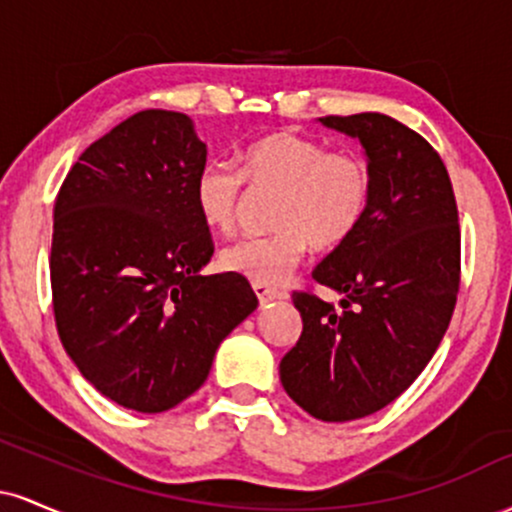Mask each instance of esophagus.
<instances>
[{"mask_svg":"<svg viewBox=\"0 0 512 512\" xmlns=\"http://www.w3.org/2000/svg\"><path fill=\"white\" fill-rule=\"evenodd\" d=\"M252 291H255L257 301H260L262 305L274 301V298H284V293L276 291L274 286H267V284H252Z\"/></svg>","mask_w":512,"mask_h":512,"instance_id":"1","label":"esophagus"}]
</instances>
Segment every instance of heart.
<instances>
[{
  "mask_svg": "<svg viewBox=\"0 0 512 512\" xmlns=\"http://www.w3.org/2000/svg\"><path fill=\"white\" fill-rule=\"evenodd\" d=\"M245 182L250 190L276 195L269 214L274 231L228 245L221 267L267 286L289 279L310 245H344L366 219L373 195L370 166L356 151H330L303 134L274 132L243 151L240 168L214 161L199 170L195 207L204 226L233 231Z\"/></svg>",
  "mask_w": 512,
  "mask_h": 512,
  "instance_id": "obj_1",
  "label": "heart"
}]
</instances>
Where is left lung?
Wrapping results in <instances>:
<instances>
[{
	"instance_id": "1",
	"label": "left lung",
	"mask_w": 512,
	"mask_h": 512,
	"mask_svg": "<svg viewBox=\"0 0 512 512\" xmlns=\"http://www.w3.org/2000/svg\"><path fill=\"white\" fill-rule=\"evenodd\" d=\"M320 122L363 144L373 195L313 272L342 308L293 291L303 332L279 375L310 416L354 421L395 402L436 354L460 293V221L448 168L414 129L380 113Z\"/></svg>"
}]
</instances>
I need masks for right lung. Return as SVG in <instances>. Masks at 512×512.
I'll return each instance as SVG.
<instances>
[{
  "instance_id": "add662e5",
  "label": "right lung",
  "mask_w": 512,
  "mask_h": 512,
  "mask_svg": "<svg viewBox=\"0 0 512 512\" xmlns=\"http://www.w3.org/2000/svg\"><path fill=\"white\" fill-rule=\"evenodd\" d=\"M207 146L192 120L142 110L93 142L55 202L50 284L62 346L125 409H173L207 380L219 344L257 308L214 255L195 207Z\"/></svg>"
}]
</instances>
